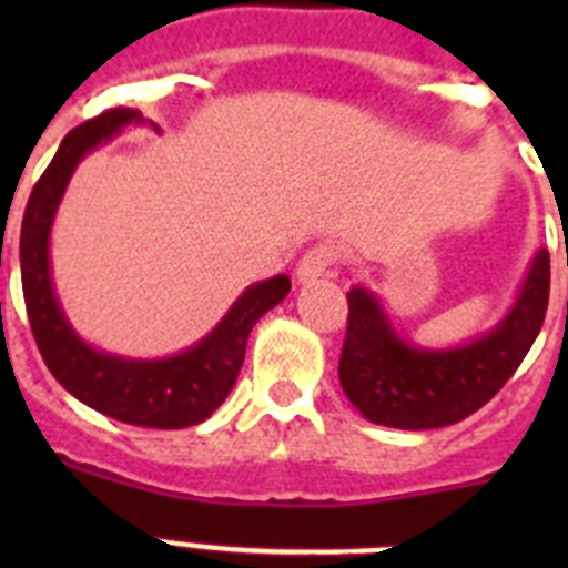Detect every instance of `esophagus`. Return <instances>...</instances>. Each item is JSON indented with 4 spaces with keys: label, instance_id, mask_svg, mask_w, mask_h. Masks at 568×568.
I'll list each match as a JSON object with an SVG mask.
<instances>
[{
    "label": "esophagus",
    "instance_id": "34e87169",
    "mask_svg": "<svg viewBox=\"0 0 568 568\" xmlns=\"http://www.w3.org/2000/svg\"><path fill=\"white\" fill-rule=\"evenodd\" d=\"M333 264H335L333 247H327V244H315L313 250H307V253L301 255L298 267H295V281H298V284H310V281L327 275Z\"/></svg>",
    "mask_w": 568,
    "mask_h": 568
}]
</instances>
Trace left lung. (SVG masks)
Returning a JSON list of instances; mask_svg holds the SVG:
<instances>
[{
    "label": "left lung",
    "mask_w": 568,
    "mask_h": 568,
    "mask_svg": "<svg viewBox=\"0 0 568 568\" xmlns=\"http://www.w3.org/2000/svg\"><path fill=\"white\" fill-rule=\"evenodd\" d=\"M338 378L369 424L440 429L478 413L511 378L544 327L549 307V253L538 250L504 318L455 346H420L395 329L373 290L355 284Z\"/></svg>",
    "instance_id": "1"
}]
</instances>
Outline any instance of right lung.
Instances as JSON below:
<instances>
[{"label":"right lung","instance_id":"obj_1","mask_svg":"<svg viewBox=\"0 0 568 568\" xmlns=\"http://www.w3.org/2000/svg\"><path fill=\"white\" fill-rule=\"evenodd\" d=\"M130 124L159 130V124L128 108L108 110L70 130L30 193L19 239L24 307L44 364L73 398L122 424L184 429L207 420L224 404L244 364L250 329L287 298L290 275L250 284L202 341L168 358H128L88 344L73 329L57 295L50 230L79 162Z\"/></svg>","mask_w":568,"mask_h":568}]
</instances>
